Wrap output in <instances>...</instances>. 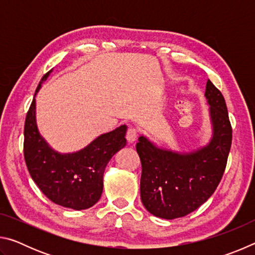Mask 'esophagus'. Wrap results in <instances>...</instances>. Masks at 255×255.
<instances>
[{
    "label": "esophagus",
    "mask_w": 255,
    "mask_h": 255,
    "mask_svg": "<svg viewBox=\"0 0 255 255\" xmlns=\"http://www.w3.org/2000/svg\"><path fill=\"white\" fill-rule=\"evenodd\" d=\"M137 130L135 128H128L127 133H126V138L129 143H133L137 139Z\"/></svg>",
    "instance_id": "obj_1"
}]
</instances>
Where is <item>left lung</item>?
Wrapping results in <instances>:
<instances>
[{
  "instance_id": "1",
  "label": "left lung",
  "mask_w": 255,
  "mask_h": 255,
  "mask_svg": "<svg viewBox=\"0 0 255 255\" xmlns=\"http://www.w3.org/2000/svg\"><path fill=\"white\" fill-rule=\"evenodd\" d=\"M205 97L214 131L205 147L181 154L158 148L144 136L138 138L140 199L156 217L174 219L192 213L208 200L223 178L233 130L225 99L209 80Z\"/></svg>"
}]
</instances>
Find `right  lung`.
I'll list each match as a JSON object with an SVG mask.
<instances>
[{"instance_id":"1","label":"right lung","mask_w":255,"mask_h":255,"mask_svg":"<svg viewBox=\"0 0 255 255\" xmlns=\"http://www.w3.org/2000/svg\"><path fill=\"white\" fill-rule=\"evenodd\" d=\"M50 72L42 76L36 93ZM126 131L127 127L123 125L99 136L79 152L57 153L38 131L33 98L24 123V161L34 183L49 200L66 208L88 209L100 199L105 169L111 157L126 145Z\"/></svg>"}]
</instances>
